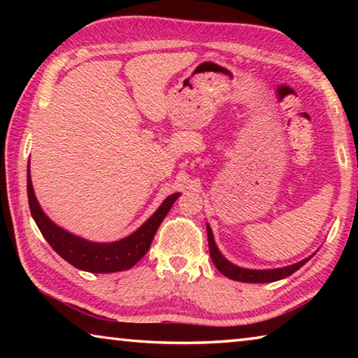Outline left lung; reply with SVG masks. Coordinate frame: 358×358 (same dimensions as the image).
Here are the masks:
<instances>
[{
    "instance_id": "1",
    "label": "left lung",
    "mask_w": 358,
    "mask_h": 358,
    "mask_svg": "<svg viewBox=\"0 0 358 358\" xmlns=\"http://www.w3.org/2000/svg\"><path fill=\"white\" fill-rule=\"evenodd\" d=\"M207 235H208V246H210V257L213 260V264L216 265V268L221 271L224 276L230 278L234 281H241V282H273V281H280L287 278L300 268V266L305 265L308 260L311 259L306 257L296 262L294 265H287L282 266V268H271V270H251V268H241V266L234 265L232 262L222 256L217 250V246L215 243L213 238V232H211V227L207 224Z\"/></svg>"
}]
</instances>
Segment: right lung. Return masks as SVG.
I'll list each match as a JSON object with an SVG mask.
<instances>
[{
	"label": "right lung",
	"instance_id": "right-lung-1",
	"mask_svg": "<svg viewBox=\"0 0 358 358\" xmlns=\"http://www.w3.org/2000/svg\"><path fill=\"white\" fill-rule=\"evenodd\" d=\"M27 189L29 211L34 222L38 224L41 234L48 241L55 252H58L71 265L83 271L92 273H115V271L128 270L134 266L150 250L151 241L161 222L172 208L180 194L175 192L169 196L161 207L157 208L150 220L145 221L136 232L128 237L112 243H96L68 232L63 227L57 226L44 211H42L38 199L34 196L31 175H29V162L27 172Z\"/></svg>",
	"mask_w": 358,
	"mask_h": 358
}]
</instances>
